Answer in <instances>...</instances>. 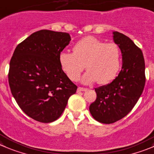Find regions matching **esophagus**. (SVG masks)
<instances>
[{"mask_svg": "<svg viewBox=\"0 0 154 154\" xmlns=\"http://www.w3.org/2000/svg\"><path fill=\"white\" fill-rule=\"evenodd\" d=\"M87 88H84V87H78L77 88V93H79V92H84V91H87Z\"/></svg>", "mask_w": 154, "mask_h": 154, "instance_id": "34e87169", "label": "esophagus"}]
</instances>
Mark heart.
Returning <instances> with one entry per match:
<instances>
[{"mask_svg":"<svg viewBox=\"0 0 154 154\" xmlns=\"http://www.w3.org/2000/svg\"><path fill=\"white\" fill-rule=\"evenodd\" d=\"M58 61L63 71L73 81L78 80L86 67L88 71L82 79L84 84L97 81L99 84H107L114 80L120 68L121 51L116 43L87 36L74 45L73 53L61 51Z\"/></svg>","mask_w":154,"mask_h":154,"instance_id":"b5f03b06","label":"heart"}]
</instances>
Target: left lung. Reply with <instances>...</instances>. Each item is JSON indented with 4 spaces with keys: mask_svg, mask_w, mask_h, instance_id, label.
I'll return each instance as SVG.
<instances>
[{
    "mask_svg": "<svg viewBox=\"0 0 154 154\" xmlns=\"http://www.w3.org/2000/svg\"><path fill=\"white\" fill-rule=\"evenodd\" d=\"M113 40L122 56V67L110 84L95 89L97 100L90 106L93 119L112 124L127 116L143 93L145 63L142 51L124 34L113 32Z\"/></svg>",
    "mask_w": 154,
    "mask_h": 154,
    "instance_id": "1",
    "label": "left lung"
}]
</instances>
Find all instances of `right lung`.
Returning <instances> with one entry per match:
<instances>
[{"instance_id": "obj_1", "label": "right lung", "mask_w": 154, "mask_h": 154, "mask_svg": "<svg viewBox=\"0 0 154 154\" xmlns=\"http://www.w3.org/2000/svg\"><path fill=\"white\" fill-rule=\"evenodd\" d=\"M70 39L67 32L39 30L20 43L11 57L8 80L13 97L23 112L37 122L57 120L77 91L58 61Z\"/></svg>"}]
</instances>
